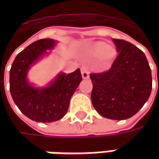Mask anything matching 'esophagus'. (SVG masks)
Returning <instances> with one entry per match:
<instances>
[{"mask_svg": "<svg viewBox=\"0 0 159 159\" xmlns=\"http://www.w3.org/2000/svg\"><path fill=\"white\" fill-rule=\"evenodd\" d=\"M81 72H82V76H83V78L84 79H87V78H89V70L87 68V66H83L81 67Z\"/></svg>", "mask_w": 159, "mask_h": 159, "instance_id": "1", "label": "esophagus"}]
</instances>
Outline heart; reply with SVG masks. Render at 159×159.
Instances as JSON below:
<instances>
[{"label": "heart", "mask_w": 159, "mask_h": 159, "mask_svg": "<svg viewBox=\"0 0 159 159\" xmlns=\"http://www.w3.org/2000/svg\"><path fill=\"white\" fill-rule=\"evenodd\" d=\"M91 54L93 57L100 58L105 65H108L115 58L116 49L112 46L107 44L106 42H98L93 47L91 50Z\"/></svg>", "instance_id": "b5f03b06"}]
</instances>
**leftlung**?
<instances>
[{
    "label": "left lung",
    "mask_w": 159,
    "mask_h": 159,
    "mask_svg": "<svg viewBox=\"0 0 159 159\" xmlns=\"http://www.w3.org/2000/svg\"><path fill=\"white\" fill-rule=\"evenodd\" d=\"M118 52L107 71L91 73V100L94 109L107 118L123 120L136 114L150 96L152 82L144 52L132 43L113 39Z\"/></svg>",
    "instance_id": "left-lung-1"
}]
</instances>
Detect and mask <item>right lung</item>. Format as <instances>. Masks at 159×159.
<instances>
[{"instance_id": "right-lung-1", "label": "right lung", "mask_w": 159, "mask_h": 159, "mask_svg": "<svg viewBox=\"0 0 159 159\" xmlns=\"http://www.w3.org/2000/svg\"><path fill=\"white\" fill-rule=\"evenodd\" d=\"M55 45L52 39L33 42L19 52L10 70V92L12 100L30 119L51 123L61 119L68 111L70 98L82 81L79 69L70 74H60L48 88L38 89L30 86L26 75L30 66Z\"/></svg>"}]
</instances>
